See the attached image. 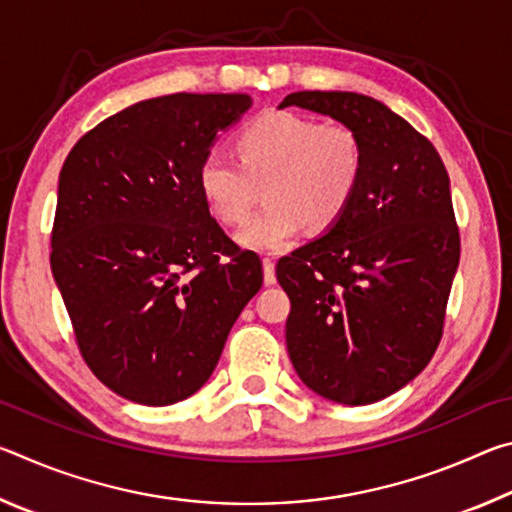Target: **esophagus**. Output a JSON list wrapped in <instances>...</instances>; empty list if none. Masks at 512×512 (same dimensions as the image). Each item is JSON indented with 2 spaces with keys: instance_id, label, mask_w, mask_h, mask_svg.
Masks as SVG:
<instances>
[{
  "instance_id": "1",
  "label": "esophagus",
  "mask_w": 512,
  "mask_h": 512,
  "mask_svg": "<svg viewBox=\"0 0 512 512\" xmlns=\"http://www.w3.org/2000/svg\"><path fill=\"white\" fill-rule=\"evenodd\" d=\"M264 284L266 287H273V284L277 282L275 280V262L271 257H264Z\"/></svg>"
}]
</instances>
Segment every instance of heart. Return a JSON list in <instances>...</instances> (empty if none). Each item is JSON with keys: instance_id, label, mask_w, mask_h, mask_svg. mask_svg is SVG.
I'll use <instances>...</instances> for the list:
<instances>
[{"instance_id": "obj_1", "label": "heart", "mask_w": 512, "mask_h": 512, "mask_svg": "<svg viewBox=\"0 0 512 512\" xmlns=\"http://www.w3.org/2000/svg\"><path fill=\"white\" fill-rule=\"evenodd\" d=\"M239 162L207 153L196 183L205 205L221 223L235 225L255 203V185H264L266 205L237 232L250 250L273 253L311 230H327L341 219L357 194L363 173V144L352 128L271 110L255 117L237 135Z\"/></svg>"}]
</instances>
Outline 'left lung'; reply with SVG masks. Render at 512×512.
<instances>
[{
    "mask_svg": "<svg viewBox=\"0 0 512 512\" xmlns=\"http://www.w3.org/2000/svg\"><path fill=\"white\" fill-rule=\"evenodd\" d=\"M289 106L336 119L363 144L348 210L277 262L289 357L325 400L379 402L420 375L443 336L461 257L447 169L427 137L366 94L293 92L277 108Z\"/></svg>",
    "mask_w": 512,
    "mask_h": 512,
    "instance_id": "obj_1",
    "label": "left lung"
}]
</instances>
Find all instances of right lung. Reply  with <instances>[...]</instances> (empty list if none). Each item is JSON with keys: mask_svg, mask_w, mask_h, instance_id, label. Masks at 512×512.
Wrapping results in <instances>:
<instances>
[{"mask_svg": "<svg viewBox=\"0 0 512 512\" xmlns=\"http://www.w3.org/2000/svg\"><path fill=\"white\" fill-rule=\"evenodd\" d=\"M250 94H167L85 133L60 169L51 273L90 370L146 406L187 400L262 289V262L198 192L214 137Z\"/></svg>", "mask_w": 512, "mask_h": 512, "instance_id": "add662e5", "label": "right lung"}]
</instances>
